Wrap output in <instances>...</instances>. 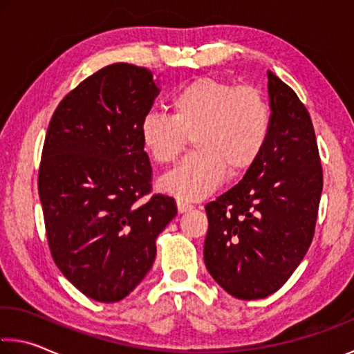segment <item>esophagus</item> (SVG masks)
I'll use <instances>...</instances> for the list:
<instances>
[{
  "label": "esophagus",
  "mask_w": 354,
  "mask_h": 354,
  "mask_svg": "<svg viewBox=\"0 0 354 354\" xmlns=\"http://www.w3.org/2000/svg\"><path fill=\"white\" fill-rule=\"evenodd\" d=\"M176 205H178V211L181 212V214H184V212H187V211H192V209H194V206L190 205L189 201H186V200H181V198H178Z\"/></svg>",
  "instance_id": "1"
}]
</instances>
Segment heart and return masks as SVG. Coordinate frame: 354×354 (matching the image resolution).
<instances>
[{
  "label": "heart",
  "instance_id": "heart-1",
  "mask_svg": "<svg viewBox=\"0 0 354 354\" xmlns=\"http://www.w3.org/2000/svg\"><path fill=\"white\" fill-rule=\"evenodd\" d=\"M168 106L170 115H145L140 138L157 164H171L192 136L194 153L159 183L178 198L206 197L227 170L245 171L266 147L271 111L255 88L198 77L179 88Z\"/></svg>",
  "mask_w": 354,
  "mask_h": 354
}]
</instances>
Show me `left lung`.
Instances as JSON below:
<instances>
[{"label":"left lung","mask_w":354,"mask_h":354,"mask_svg":"<svg viewBox=\"0 0 354 354\" xmlns=\"http://www.w3.org/2000/svg\"><path fill=\"white\" fill-rule=\"evenodd\" d=\"M271 129L244 178L206 205L205 265L238 299H263L287 282L310 248L323 190L315 131L304 104L268 71Z\"/></svg>","instance_id":"8db88e82"}]
</instances>
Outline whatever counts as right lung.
<instances>
[{
    "mask_svg": "<svg viewBox=\"0 0 354 354\" xmlns=\"http://www.w3.org/2000/svg\"><path fill=\"white\" fill-rule=\"evenodd\" d=\"M151 71L116 63L83 80L50 121L39 168L47 239L63 276L94 301L116 302L153 266L176 203L153 195L140 124L159 96Z\"/></svg>",
    "mask_w": 354,
    "mask_h": 354,
    "instance_id": "1",
    "label": "right lung"
}]
</instances>
